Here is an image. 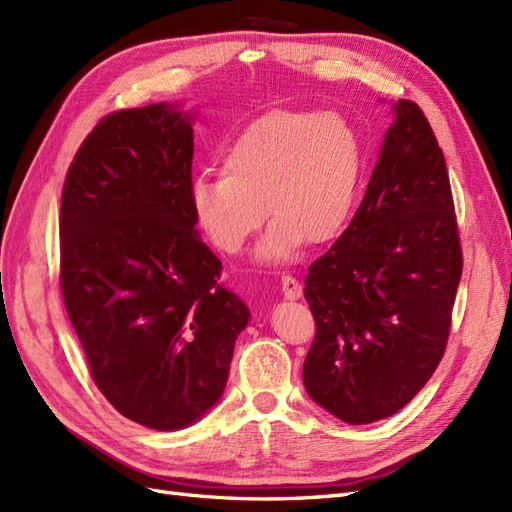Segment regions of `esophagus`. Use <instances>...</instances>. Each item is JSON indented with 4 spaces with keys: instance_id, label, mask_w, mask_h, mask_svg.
<instances>
[{
    "instance_id": "1",
    "label": "esophagus",
    "mask_w": 512,
    "mask_h": 512,
    "mask_svg": "<svg viewBox=\"0 0 512 512\" xmlns=\"http://www.w3.org/2000/svg\"><path fill=\"white\" fill-rule=\"evenodd\" d=\"M282 292H284L286 299L294 301V299H301L303 286H301V282L297 280V277H292L290 273H284L282 275Z\"/></svg>"
}]
</instances>
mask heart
I'll return each instance as SVG.
<instances>
[{"label":"heart","mask_w":512,"mask_h":512,"mask_svg":"<svg viewBox=\"0 0 512 512\" xmlns=\"http://www.w3.org/2000/svg\"><path fill=\"white\" fill-rule=\"evenodd\" d=\"M363 177V143L337 113L273 111L250 123L224 156V175L190 185L196 226L215 250L239 254L273 215L260 258L280 260L344 230Z\"/></svg>","instance_id":"1"}]
</instances>
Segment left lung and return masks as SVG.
I'll use <instances>...</instances> for the list:
<instances>
[{"label":"left lung","mask_w":512,"mask_h":512,"mask_svg":"<svg viewBox=\"0 0 512 512\" xmlns=\"http://www.w3.org/2000/svg\"><path fill=\"white\" fill-rule=\"evenodd\" d=\"M395 115L361 207L305 277V389L352 425L393 416L436 371L463 269L438 138L416 102Z\"/></svg>","instance_id":"1"}]
</instances>
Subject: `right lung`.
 <instances>
[{
    "mask_svg": "<svg viewBox=\"0 0 512 512\" xmlns=\"http://www.w3.org/2000/svg\"><path fill=\"white\" fill-rule=\"evenodd\" d=\"M194 132L170 104L123 108L87 134L59 213V284L91 380L119 414L173 431L224 393L250 312L196 235Z\"/></svg>",
    "mask_w": 512,
    "mask_h": 512,
    "instance_id": "obj_1",
    "label": "right lung"
}]
</instances>
